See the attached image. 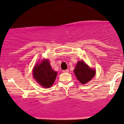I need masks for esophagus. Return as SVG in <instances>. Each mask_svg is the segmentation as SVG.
<instances>
[{
    "label": "esophagus",
    "instance_id": "1",
    "mask_svg": "<svg viewBox=\"0 0 124 124\" xmlns=\"http://www.w3.org/2000/svg\"><path fill=\"white\" fill-rule=\"evenodd\" d=\"M69 70H63V72H69Z\"/></svg>",
    "mask_w": 124,
    "mask_h": 124
}]
</instances>
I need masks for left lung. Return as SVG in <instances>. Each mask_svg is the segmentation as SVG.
<instances>
[{"label": "left lung", "mask_w": 124, "mask_h": 124, "mask_svg": "<svg viewBox=\"0 0 124 124\" xmlns=\"http://www.w3.org/2000/svg\"><path fill=\"white\" fill-rule=\"evenodd\" d=\"M74 72L78 80L82 85H85L90 81L96 74L95 69L90 68L83 61L77 62Z\"/></svg>", "instance_id": "1"}]
</instances>
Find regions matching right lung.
<instances>
[{"label": "right lung", "instance_id": "right-lung-1", "mask_svg": "<svg viewBox=\"0 0 124 124\" xmlns=\"http://www.w3.org/2000/svg\"><path fill=\"white\" fill-rule=\"evenodd\" d=\"M33 77L44 88H50L55 81L57 72L53 70L48 59H44L37 63L33 70Z\"/></svg>", "mask_w": 124, "mask_h": 124}]
</instances>
